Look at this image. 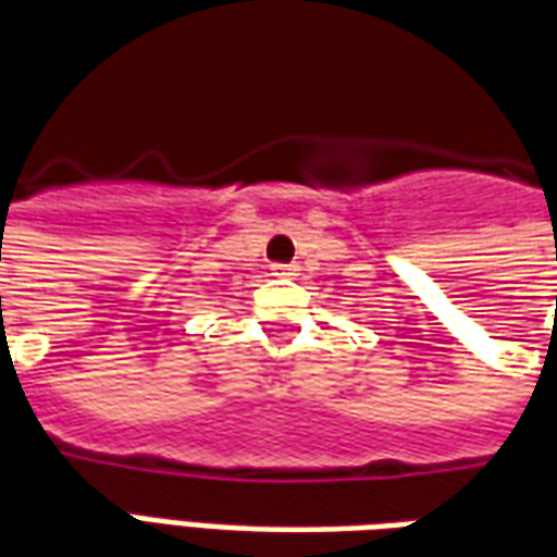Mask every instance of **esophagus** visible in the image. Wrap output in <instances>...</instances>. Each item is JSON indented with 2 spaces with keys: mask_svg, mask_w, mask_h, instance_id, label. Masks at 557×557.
Wrapping results in <instances>:
<instances>
[{
  "mask_svg": "<svg viewBox=\"0 0 557 557\" xmlns=\"http://www.w3.org/2000/svg\"><path fill=\"white\" fill-rule=\"evenodd\" d=\"M298 271H301L298 265H274V274H277V277H298Z\"/></svg>",
  "mask_w": 557,
  "mask_h": 557,
  "instance_id": "esophagus-1",
  "label": "esophagus"
}]
</instances>
